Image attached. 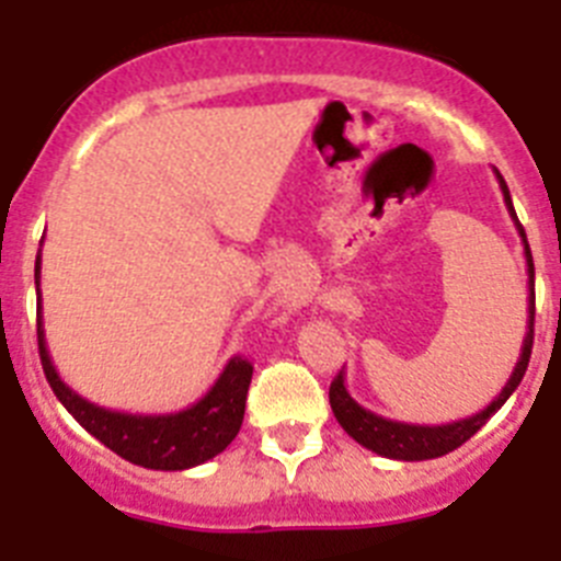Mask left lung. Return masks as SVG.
Masks as SVG:
<instances>
[{"instance_id": "left-lung-1", "label": "left lung", "mask_w": 561, "mask_h": 561, "mask_svg": "<svg viewBox=\"0 0 561 561\" xmlns=\"http://www.w3.org/2000/svg\"><path fill=\"white\" fill-rule=\"evenodd\" d=\"M494 173H497L500 191H503L508 216L514 219L519 238H523L525 264H528V331H525L519 359L517 365H514L508 381H505V388L494 396V401L489 404V408L469 415V419L438 424V427H427V424H404V421H393V419H385V415L370 413V410L362 408L359 401H354V396H351L348 388H345V370H340L336 379L331 381V390H329V401H331V410H334V419L340 421V427L345 430L356 444H362V447L370 449V453L381 455V458L430 460L458 449L460 444H466V440L472 438V435L483 427L485 421L492 419V415L503 408L505 401H508V396L519 388L525 368H528V359H531V348H534V257H531V247H528V238H525L523 225H519L517 213H514L508 185H505V180L500 176V171Z\"/></svg>"}]
</instances>
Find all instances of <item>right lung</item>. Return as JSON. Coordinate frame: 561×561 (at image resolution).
Instances as JSON below:
<instances>
[{"mask_svg":"<svg viewBox=\"0 0 561 561\" xmlns=\"http://www.w3.org/2000/svg\"><path fill=\"white\" fill-rule=\"evenodd\" d=\"M42 250L36 257V295H38V354H42V368L47 376L49 388L58 396L64 408L72 413V419L95 435L103 447L126 458L128 463L146 466V469H160V472H182L193 466L216 458L232 444V438L241 430L247 408V390L252 381V365L241 356H232L219 374L216 385L202 396L196 404L176 413L142 415V413H121V410H106L95 401L83 399L67 381L58 376L56 365L49 359L47 342H44L42 325Z\"/></svg>","mask_w":561,"mask_h":561,"instance_id":"right-lung-1","label":"right lung"}]
</instances>
